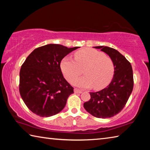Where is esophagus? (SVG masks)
Returning a JSON list of instances; mask_svg holds the SVG:
<instances>
[{
  "label": "esophagus",
  "instance_id": "obj_1",
  "mask_svg": "<svg viewBox=\"0 0 150 150\" xmlns=\"http://www.w3.org/2000/svg\"><path fill=\"white\" fill-rule=\"evenodd\" d=\"M82 92H83L82 91H81L79 89H77V88H75V89H74V93H81Z\"/></svg>",
  "mask_w": 150,
  "mask_h": 150
}]
</instances>
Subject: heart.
<instances>
[{
    "instance_id": "obj_1",
    "label": "heart",
    "mask_w": 150,
    "mask_h": 150,
    "mask_svg": "<svg viewBox=\"0 0 150 150\" xmlns=\"http://www.w3.org/2000/svg\"><path fill=\"white\" fill-rule=\"evenodd\" d=\"M75 60L65 57L61 62L63 75L71 81L84 69L86 75L72 81V84L80 88H90L95 85L96 89L106 87L110 83L115 73L112 60L99 51L86 48L75 54Z\"/></svg>"
}]
</instances>
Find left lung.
Listing matches in <instances>:
<instances>
[{"label": "left lung", "mask_w": 150, "mask_h": 150, "mask_svg": "<svg viewBox=\"0 0 150 150\" xmlns=\"http://www.w3.org/2000/svg\"><path fill=\"white\" fill-rule=\"evenodd\" d=\"M111 58L115 73L107 87L96 93H90L91 99L83 104L86 110L96 118H107L122 110L133 90V71L130 63L113 48L95 46Z\"/></svg>", "instance_id": "obj_1"}]
</instances>
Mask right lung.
Here are the masks:
<instances>
[{
    "label": "right lung",
    "mask_w": 150,
    "mask_h": 150,
    "mask_svg": "<svg viewBox=\"0 0 150 150\" xmlns=\"http://www.w3.org/2000/svg\"><path fill=\"white\" fill-rule=\"evenodd\" d=\"M79 47L50 44L36 48L28 56L20 69L19 90L32 112L50 117L64 108L73 88L63 77L60 63Z\"/></svg>",
    "instance_id": "right-lung-1"
}]
</instances>
